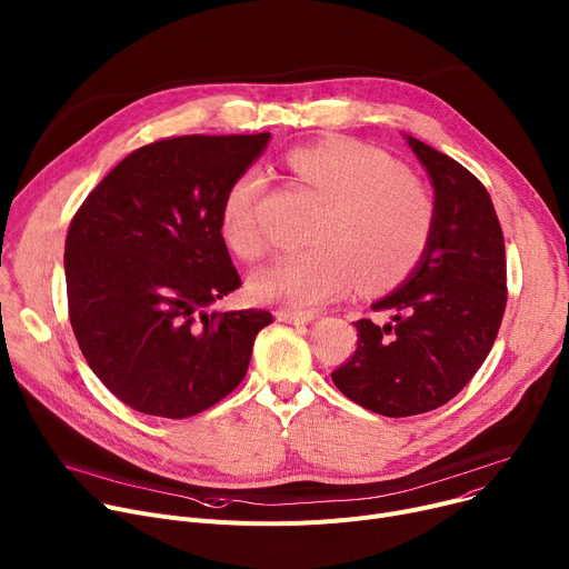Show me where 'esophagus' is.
Returning <instances> with one entry per match:
<instances>
[{
  "instance_id": "obj_1",
  "label": "esophagus",
  "mask_w": 569,
  "mask_h": 569,
  "mask_svg": "<svg viewBox=\"0 0 569 569\" xmlns=\"http://www.w3.org/2000/svg\"><path fill=\"white\" fill-rule=\"evenodd\" d=\"M315 312H289V310H278L276 312V319L278 321H282V323H293V326H298V323H310V321H315Z\"/></svg>"
}]
</instances>
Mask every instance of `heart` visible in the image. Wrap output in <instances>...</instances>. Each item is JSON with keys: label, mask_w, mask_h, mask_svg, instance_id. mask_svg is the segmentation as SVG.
Here are the masks:
<instances>
[{"label": "heart", "mask_w": 569, "mask_h": 569, "mask_svg": "<svg viewBox=\"0 0 569 569\" xmlns=\"http://www.w3.org/2000/svg\"><path fill=\"white\" fill-rule=\"evenodd\" d=\"M289 168L323 204L310 228L312 248L276 259L250 276L257 300L296 312L319 310L351 291L387 289L401 282L423 257L435 202L428 189L395 159L358 141H328L289 154ZM269 174L248 168L230 184L221 207V232L241 259L267 252L259 204Z\"/></svg>", "instance_id": "1"}]
</instances>
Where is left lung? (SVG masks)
<instances>
[{
    "mask_svg": "<svg viewBox=\"0 0 569 569\" xmlns=\"http://www.w3.org/2000/svg\"><path fill=\"white\" fill-rule=\"evenodd\" d=\"M435 189L430 243L412 276L360 319L358 348L332 382L382 417L449 403L486 362L506 310V248L488 189L445 152L408 137Z\"/></svg>",
    "mask_w": 569,
    "mask_h": 569,
    "instance_id": "left-lung-1",
    "label": "left lung"
}]
</instances>
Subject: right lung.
<instances>
[{"mask_svg": "<svg viewBox=\"0 0 569 569\" xmlns=\"http://www.w3.org/2000/svg\"><path fill=\"white\" fill-rule=\"evenodd\" d=\"M271 134L161 139L127 154L89 193L66 237L68 315L113 397L187 419L243 380L267 310L209 312L241 287L221 207Z\"/></svg>", "mask_w": 569, "mask_h": 569, "instance_id": "add662e5", "label": "right lung"}]
</instances>
